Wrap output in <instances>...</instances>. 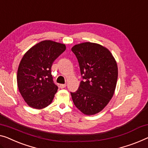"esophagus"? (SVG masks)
I'll list each match as a JSON object with an SVG mask.
<instances>
[{
	"label": "esophagus",
	"mask_w": 148,
	"mask_h": 148,
	"mask_svg": "<svg viewBox=\"0 0 148 148\" xmlns=\"http://www.w3.org/2000/svg\"><path fill=\"white\" fill-rule=\"evenodd\" d=\"M66 87V84H60V88H64Z\"/></svg>",
	"instance_id": "esophagus-1"
}]
</instances>
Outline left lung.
Returning <instances> with one entry per match:
<instances>
[{"mask_svg": "<svg viewBox=\"0 0 148 148\" xmlns=\"http://www.w3.org/2000/svg\"><path fill=\"white\" fill-rule=\"evenodd\" d=\"M72 51L84 79L78 90L71 92L72 100L82 113L94 115L102 111L114 96L118 76L117 62L107 48L97 43L78 44Z\"/></svg>", "mask_w": 148, "mask_h": 148, "instance_id": "left-lung-1", "label": "left lung"}]
</instances>
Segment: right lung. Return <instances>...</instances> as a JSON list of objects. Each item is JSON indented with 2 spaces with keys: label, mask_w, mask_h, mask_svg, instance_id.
Returning a JSON list of instances; mask_svg holds the SVG:
<instances>
[{
  "label": "right lung",
  "mask_w": 148,
  "mask_h": 148,
  "mask_svg": "<svg viewBox=\"0 0 148 148\" xmlns=\"http://www.w3.org/2000/svg\"><path fill=\"white\" fill-rule=\"evenodd\" d=\"M66 48L64 44L46 40L24 54L18 68L17 86L30 107L40 110L52 103L58 86L53 82L51 66Z\"/></svg>",
  "instance_id": "right-lung-1"
}]
</instances>
